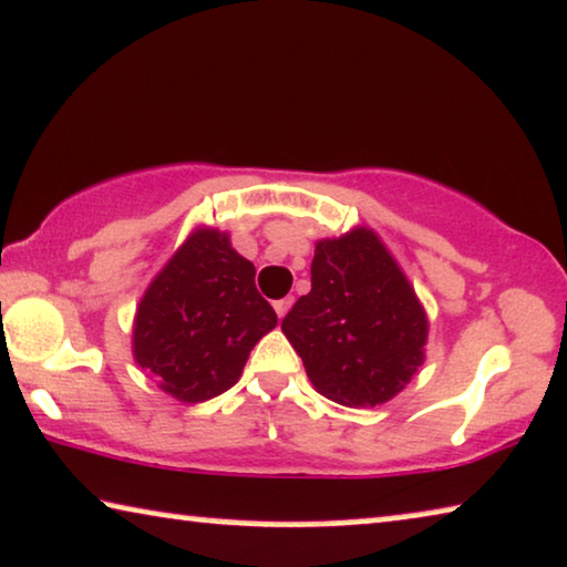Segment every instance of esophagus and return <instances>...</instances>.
Wrapping results in <instances>:
<instances>
[{
  "label": "esophagus",
  "mask_w": 567,
  "mask_h": 567,
  "mask_svg": "<svg viewBox=\"0 0 567 567\" xmlns=\"http://www.w3.org/2000/svg\"><path fill=\"white\" fill-rule=\"evenodd\" d=\"M291 303H293V297L278 299V301L274 303V309H276V315H278V319H284V317H286V311H289V309H291Z\"/></svg>",
  "instance_id": "1"
}]
</instances>
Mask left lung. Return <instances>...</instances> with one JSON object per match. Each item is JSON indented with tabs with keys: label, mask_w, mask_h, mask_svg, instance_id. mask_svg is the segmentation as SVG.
Listing matches in <instances>:
<instances>
[{
	"label": "left lung",
	"mask_w": 567,
	"mask_h": 567,
	"mask_svg": "<svg viewBox=\"0 0 567 567\" xmlns=\"http://www.w3.org/2000/svg\"><path fill=\"white\" fill-rule=\"evenodd\" d=\"M281 330L311 385L344 406L393 399L424 360V309L371 229L317 243L311 291Z\"/></svg>",
	"instance_id": "obj_1"
}]
</instances>
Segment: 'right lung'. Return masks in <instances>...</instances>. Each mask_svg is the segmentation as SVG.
Wrapping results in <instances>:
<instances>
[{"label": "right lung", "instance_id": "add662e5", "mask_svg": "<svg viewBox=\"0 0 567 567\" xmlns=\"http://www.w3.org/2000/svg\"><path fill=\"white\" fill-rule=\"evenodd\" d=\"M278 317L256 289V266L227 235L199 229L155 276L137 307V365L178 401H207L240 379L252 344Z\"/></svg>", "mask_w": 567, "mask_h": 567}]
</instances>
